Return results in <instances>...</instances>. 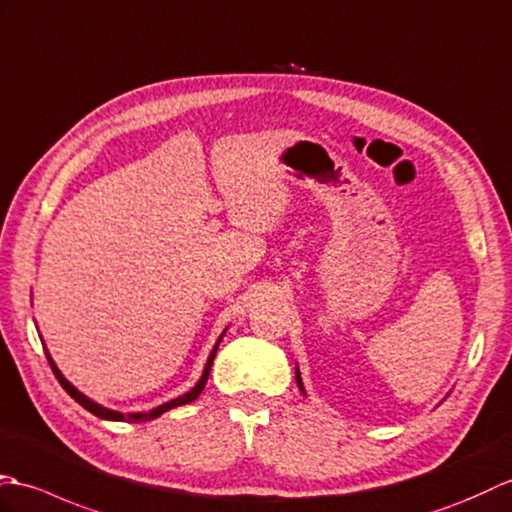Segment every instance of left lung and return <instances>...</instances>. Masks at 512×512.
Here are the masks:
<instances>
[{"instance_id":"8db88e82","label":"left lung","mask_w":512,"mask_h":512,"mask_svg":"<svg viewBox=\"0 0 512 512\" xmlns=\"http://www.w3.org/2000/svg\"><path fill=\"white\" fill-rule=\"evenodd\" d=\"M295 379H298V385H300V390H302V381H300V374L295 372Z\"/></svg>"}]
</instances>
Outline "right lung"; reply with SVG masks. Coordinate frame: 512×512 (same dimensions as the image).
Masks as SVG:
<instances>
[{
  "mask_svg": "<svg viewBox=\"0 0 512 512\" xmlns=\"http://www.w3.org/2000/svg\"><path fill=\"white\" fill-rule=\"evenodd\" d=\"M219 344H221V339L217 342V346L212 348V352H210V357H208V363H206V370H203V374H201V379H199V383L195 385V388H192L188 394H184V396H179V399H173V401H168V403H164V405H160V407H155V410H151V412H144V414H120V412H113V410H107V407H102V405H98V403H94V401H89L85 394H81L78 392L74 385L67 381L63 374L59 372V368L54 366V361L50 359V355H48V361H50V368H52V372L56 374V379H59V383L63 385V390L72 396V399L78 403V405H83L87 412H92L94 416H98V418H107V420H127V423H144V420H153V418H157V416H162L164 412H168V410H173V407H177V405H186V403H190V401H195L197 396L203 392V388H206V381H208V374H210V368H212V361H214V355H217V348H219Z\"/></svg>",
  "mask_w": 512,
  "mask_h": 512,
  "instance_id": "obj_1",
  "label": "right lung"
}]
</instances>
